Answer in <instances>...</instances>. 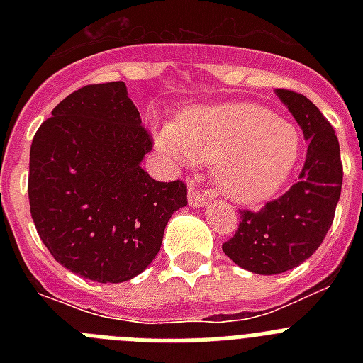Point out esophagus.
<instances>
[{"mask_svg":"<svg viewBox=\"0 0 363 363\" xmlns=\"http://www.w3.org/2000/svg\"><path fill=\"white\" fill-rule=\"evenodd\" d=\"M189 205L191 207H205L207 205V198L198 189H194V185L189 187Z\"/></svg>","mask_w":363,"mask_h":363,"instance_id":"1","label":"esophagus"}]
</instances>
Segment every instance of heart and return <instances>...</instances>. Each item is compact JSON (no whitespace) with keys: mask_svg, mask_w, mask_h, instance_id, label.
Here are the masks:
<instances>
[{"mask_svg":"<svg viewBox=\"0 0 363 363\" xmlns=\"http://www.w3.org/2000/svg\"><path fill=\"white\" fill-rule=\"evenodd\" d=\"M158 145L185 163L214 165L218 191L240 205H259L289 182L301 156L296 125L255 104L198 107L158 134Z\"/></svg>","mask_w":363,"mask_h":363,"instance_id":"b5f03b06","label":"heart"}]
</instances>
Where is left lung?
Here are the masks:
<instances>
[{"mask_svg":"<svg viewBox=\"0 0 363 363\" xmlns=\"http://www.w3.org/2000/svg\"><path fill=\"white\" fill-rule=\"evenodd\" d=\"M307 140V156L296 184L258 213L240 211L242 221L223 252L256 274H280L303 264L331 229L342 192V162L335 129L320 108L285 89H277Z\"/></svg>","mask_w":363,"mask_h":363,"instance_id":"1","label":"left lung"}]
</instances>
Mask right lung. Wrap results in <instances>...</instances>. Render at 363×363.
<instances>
[{
  "instance_id": "right-lung-1",
  "label": "right lung",
  "mask_w": 363,
  "mask_h": 363,
  "mask_svg": "<svg viewBox=\"0 0 363 363\" xmlns=\"http://www.w3.org/2000/svg\"><path fill=\"white\" fill-rule=\"evenodd\" d=\"M150 149L123 82L86 85L54 107L32 140L28 201L57 264L99 284H121L152 264L187 187L143 171Z\"/></svg>"
}]
</instances>
